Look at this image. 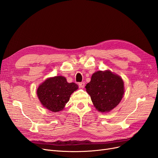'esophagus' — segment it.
I'll return each instance as SVG.
<instances>
[{"label": "esophagus", "instance_id": "obj_1", "mask_svg": "<svg viewBox=\"0 0 158 158\" xmlns=\"http://www.w3.org/2000/svg\"><path fill=\"white\" fill-rule=\"evenodd\" d=\"M85 83L84 82L79 83V86L81 87V88H84V87H85Z\"/></svg>", "mask_w": 158, "mask_h": 158}]
</instances>
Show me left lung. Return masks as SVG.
Returning a JSON list of instances; mask_svg holds the SVG:
<instances>
[{"label": "left lung", "instance_id": "left-lung-1", "mask_svg": "<svg viewBox=\"0 0 158 158\" xmlns=\"http://www.w3.org/2000/svg\"><path fill=\"white\" fill-rule=\"evenodd\" d=\"M85 88L94 107L102 113L109 112L117 106L124 93L123 80L109 70L93 73Z\"/></svg>", "mask_w": 158, "mask_h": 158}]
</instances>
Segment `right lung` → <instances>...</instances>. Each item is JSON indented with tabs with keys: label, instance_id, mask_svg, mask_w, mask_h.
I'll use <instances>...</instances> for the list:
<instances>
[{
	"label": "right lung",
	"instance_id": "obj_1",
	"mask_svg": "<svg viewBox=\"0 0 158 158\" xmlns=\"http://www.w3.org/2000/svg\"><path fill=\"white\" fill-rule=\"evenodd\" d=\"M78 85L69 83L63 76H55L46 79L37 90V96L42 106L52 112L62 110L69 100Z\"/></svg>",
	"mask_w": 158,
	"mask_h": 158
}]
</instances>
